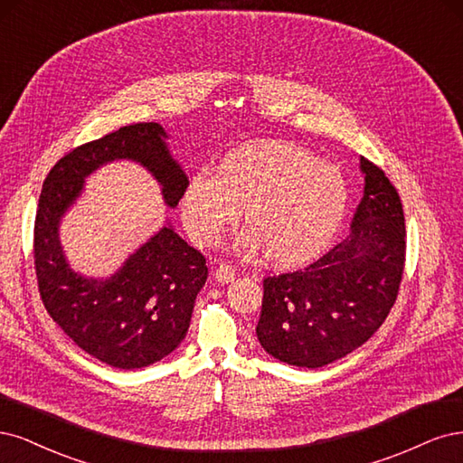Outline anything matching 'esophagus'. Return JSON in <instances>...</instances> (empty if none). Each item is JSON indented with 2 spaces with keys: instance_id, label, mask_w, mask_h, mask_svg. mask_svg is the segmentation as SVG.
<instances>
[{
  "instance_id": "34e87169",
  "label": "esophagus",
  "mask_w": 463,
  "mask_h": 463,
  "mask_svg": "<svg viewBox=\"0 0 463 463\" xmlns=\"http://www.w3.org/2000/svg\"><path fill=\"white\" fill-rule=\"evenodd\" d=\"M213 279L217 282H221V285H229V282H232L236 279V273L231 265H219L213 271Z\"/></svg>"
}]
</instances>
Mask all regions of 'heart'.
<instances>
[{
	"mask_svg": "<svg viewBox=\"0 0 463 463\" xmlns=\"http://www.w3.org/2000/svg\"><path fill=\"white\" fill-rule=\"evenodd\" d=\"M350 188L345 173L290 142L244 144L219 161L215 175L188 178L181 217L198 246H213L244 210L250 227L234 250L265 253L277 269H298L321 258L346 217Z\"/></svg>",
	"mask_w": 463,
	"mask_h": 463,
	"instance_id": "1",
	"label": "heart"
}]
</instances>
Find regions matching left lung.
<instances>
[{
	"label": "left lung",
	"mask_w": 463,
	"mask_h": 463,
	"mask_svg": "<svg viewBox=\"0 0 463 463\" xmlns=\"http://www.w3.org/2000/svg\"><path fill=\"white\" fill-rule=\"evenodd\" d=\"M364 196L350 234L302 271L263 280L256 326L263 350L296 367L333 364L367 342L394 306L406 227L396 188L360 157Z\"/></svg>",
	"instance_id": "obj_1"
}]
</instances>
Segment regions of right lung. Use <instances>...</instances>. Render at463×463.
Wrapping results in <instances>:
<instances>
[{
	"label": "right lung",
	"mask_w": 463,
	"mask_h": 463,
	"mask_svg": "<svg viewBox=\"0 0 463 463\" xmlns=\"http://www.w3.org/2000/svg\"><path fill=\"white\" fill-rule=\"evenodd\" d=\"M167 138L161 125L137 123L88 142L55 163L38 202L34 263L42 302L74 345L117 369L152 365L184 340L207 279L205 258L167 219L115 273L88 277L71 267L59 227L82 196L86 178L113 161L138 163L175 210L188 176Z\"/></svg>",
	"instance_id": "add662e5"
}]
</instances>
